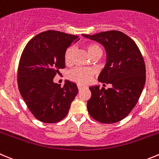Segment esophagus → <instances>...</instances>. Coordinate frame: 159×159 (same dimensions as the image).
Segmentation results:
<instances>
[{
	"label": "esophagus",
	"instance_id": "1",
	"mask_svg": "<svg viewBox=\"0 0 159 159\" xmlns=\"http://www.w3.org/2000/svg\"><path fill=\"white\" fill-rule=\"evenodd\" d=\"M78 89H79V90H81L83 88H84V86H83V85H81V84H78Z\"/></svg>",
	"mask_w": 159,
	"mask_h": 159
}]
</instances>
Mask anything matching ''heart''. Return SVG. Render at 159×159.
Returning <instances> with one entry per match:
<instances>
[{
  "label": "heart",
  "instance_id": "heart-1",
  "mask_svg": "<svg viewBox=\"0 0 159 159\" xmlns=\"http://www.w3.org/2000/svg\"><path fill=\"white\" fill-rule=\"evenodd\" d=\"M84 48L86 49L87 52L90 57L93 56L97 53H101V48L98 44L95 43H88L84 45ZM75 49L73 47H69L64 53V62L66 64H70L72 61L73 54ZM93 72L90 69H84V68H77L73 70L68 74V78L70 81H75L80 84H86L91 81L93 78Z\"/></svg>",
  "mask_w": 159,
  "mask_h": 159
}]
</instances>
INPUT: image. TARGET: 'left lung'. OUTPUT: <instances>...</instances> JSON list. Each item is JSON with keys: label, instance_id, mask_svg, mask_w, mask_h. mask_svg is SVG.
<instances>
[{"label": "left lung", "instance_id": "1", "mask_svg": "<svg viewBox=\"0 0 159 159\" xmlns=\"http://www.w3.org/2000/svg\"><path fill=\"white\" fill-rule=\"evenodd\" d=\"M82 35L104 47L107 61L98 81L103 86L112 85L107 89H100V85L89 87L92 96L87 103L89 113L101 123L118 122L131 112L143 92L146 81L143 56L134 41L121 31Z\"/></svg>", "mask_w": 159, "mask_h": 159}]
</instances>
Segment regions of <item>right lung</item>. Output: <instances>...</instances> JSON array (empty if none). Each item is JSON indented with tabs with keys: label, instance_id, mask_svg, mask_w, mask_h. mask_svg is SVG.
<instances>
[{
	"label": "right lung",
	"instance_id": "right-lung-1",
	"mask_svg": "<svg viewBox=\"0 0 159 159\" xmlns=\"http://www.w3.org/2000/svg\"><path fill=\"white\" fill-rule=\"evenodd\" d=\"M78 37L47 30L33 38L23 49L18 68V86L33 115L44 123L61 121L69 112L78 93L75 82L63 87L54 83L59 69L65 67L64 53Z\"/></svg>",
	"mask_w": 159,
	"mask_h": 159
}]
</instances>
